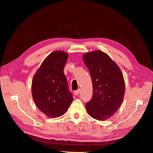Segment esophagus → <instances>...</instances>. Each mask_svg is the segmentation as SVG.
<instances>
[{"mask_svg":"<svg viewBox=\"0 0 153 153\" xmlns=\"http://www.w3.org/2000/svg\"><path fill=\"white\" fill-rule=\"evenodd\" d=\"M80 89H78V90L75 91V92H74V94H75V95L77 96V95H78V94H80Z\"/></svg>","mask_w":153,"mask_h":153,"instance_id":"34e87169","label":"esophagus"}]
</instances>
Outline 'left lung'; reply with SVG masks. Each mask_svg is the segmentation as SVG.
<instances>
[{"label":"left lung","mask_w":153,"mask_h":153,"mask_svg":"<svg viewBox=\"0 0 153 153\" xmlns=\"http://www.w3.org/2000/svg\"><path fill=\"white\" fill-rule=\"evenodd\" d=\"M82 59L90 72L93 87V96L86 103V110L92 118L105 121L112 117L123 103L125 84L122 71L100 50L85 53Z\"/></svg>","instance_id":"1"}]
</instances>
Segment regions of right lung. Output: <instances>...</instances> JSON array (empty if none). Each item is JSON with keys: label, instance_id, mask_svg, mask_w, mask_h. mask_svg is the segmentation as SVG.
Here are the masks:
<instances>
[{"label": "right lung", "instance_id": "1", "mask_svg": "<svg viewBox=\"0 0 153 153\" xmlns=\"http://www.w3.org/2000/svg\"><path fill=\"white\" fill-rule=\"evenodd\" d=\"M68 56L63 51L51 53L32 79V98L41 112L50 118L64 115L73 100L64 73Z\"/></svg>", "mask_w": 153, "mask_h": 153}]
</instances>
